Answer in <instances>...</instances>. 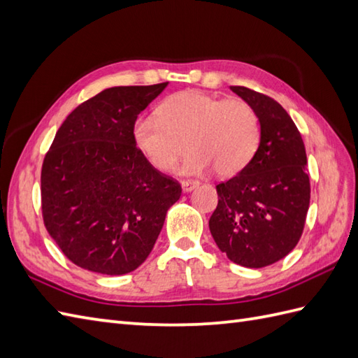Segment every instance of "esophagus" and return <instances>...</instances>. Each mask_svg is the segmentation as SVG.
Wrapping results in <instances>:
<instances>
[{
	"mask_svg": "<svg viewBox=\"0 0 358 358\" xmlns=\"http://www.w3.org/2000/svg\"><path fill=\"white\" fill-rule=\"evenodd\" d=\"M196 186H198V181H195V180H182L181 181L182 192H190V190H194Z\"/></svg>",
	"mask_w": 358,
	"mask_h": 358,
	"instance_id": "esophagus-1",
	"label": "esophagus"
}]
</instances>
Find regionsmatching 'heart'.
<instances>
[{"mask_svg": "<svg viewBox=\"0 0 358 358\" xmlns=\"http://www.w3.org/2000/svg\"><path fill=\"white\" fill-rule=\"evenodd\" d=\"M134 141L155 169L171 171L186 154L185 173L212 168L234 177L252 163L261 143V123L252 105L199 91H182L157 108V117L136 122Z\"/></svg>", "mask_w": 358, "mask_h": 358, "instance_id": "1", "label": "heart"}]
</instances>
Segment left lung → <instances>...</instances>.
<instances>
[{"label": "left lung", "instance_id": "1", "mask_svg": "<svg viewBox=\"0 0 358 358\" xmlns=\"http://www.w3.org/2000/svg\"><path fill=\"white\" fill-rule=\"evenodd\" d=\"M230 90L253 106L261 143L243 172L217 186L209 229L231 262L262 268L285 257L302 236L311 192L306 152L301 132L274 99L245 87Z\"/></svg>", "mask_w": 358, "mask_h": 358}]
</instances>
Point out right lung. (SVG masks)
Listing matches in <instances>:
<instances>
[{"mask_svg": "<svg viewBox=\"0 0 358 358\" xmlns=\"http://www.w3.org/2000/svg\"><path fill=\"white\" fill-rule=\"evenodd\" d=\"M168 87H113L71 111L41 171L45 229L78 267L119 276L146 261L181 186L134 141L137 115Z\"/></svg>", "mask_w": 358, "mask_h": 358, "instance_id": "1", "label": "right lung"}]
</instances>
